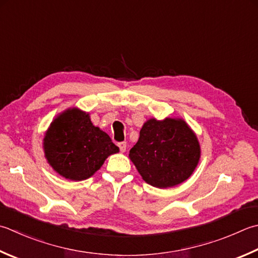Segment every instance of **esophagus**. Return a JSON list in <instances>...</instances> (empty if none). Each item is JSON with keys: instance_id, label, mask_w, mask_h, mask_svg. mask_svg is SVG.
Instances as JSON below:
<instances>
[{"instance_id": "obj_1", "label": "esophagus", "mask_w": 258, "mask_h": 258, "mask_svg": "<svg viewBox=\"0 0 258 258\" xmlns=\"http://www.w3.org/2000/svg\"><path fill=\"white\" fill-rule=\"evenodd\" d=\"M117 145H118V148L120 150V152H125V151H126V142H119Z\"/></svg>"}]
</instances>
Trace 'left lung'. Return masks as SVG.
Here are the masks:
<instances>
[{"label": "left lung", "instance_id": "left-lung-1", "mask_svg": "<svg viewBox=\"0 0 258 258\" xmlns=\"http://www.w3.org/2000/svg\"><path fill=\"white\" fill-rule=\"evenodd\" d=\"M197 135L182 118H151L143 124L130 159L146 183L165 189L182 183L200 160Z\"/></svg>", "mask_w": 258, "mask_h": 258}]
</instances>
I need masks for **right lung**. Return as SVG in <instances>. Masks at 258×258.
Instances as JSON below:
<instances>
[{
	"label": "right lung",
	"mask_w": 258,
	"mask_h": 258,
	"mask_svg": "<svg viewBox=\"0 0 258 258\" xmlns=\"http://www.w3.org/2000/svg\"><path fill=\"white\" fill-rule=\"evenodd\" d=\"M43 151L48 163L66 179L82 181L117 153L108 134L93 125L89 114L76 107L59 114L45 132Z\"/></svg>",
	"instance_id": "1"
}]
</instances>
